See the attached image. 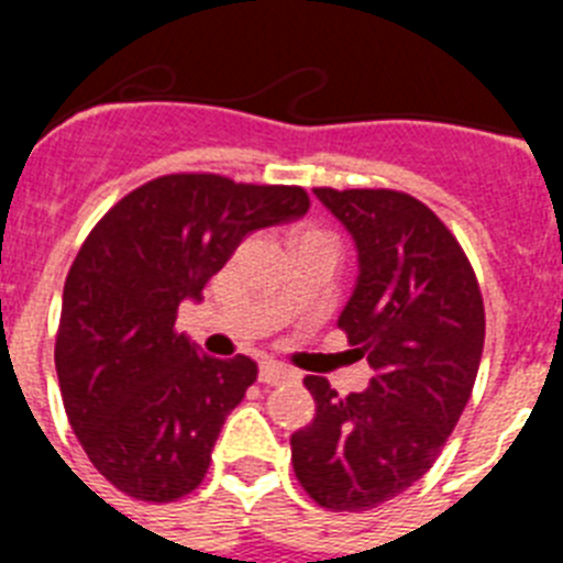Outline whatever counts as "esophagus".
Returning a JSON list of instances; mask_svg holds the SVG:
<instances>
[{"label": "esophagus", "instance_id": "esophagus-1", "mask_svg": "<svg viewBox=\"0 0 563 563\" xmlns=\"http://www.w3.org/2000/svg\"><path fill=\"white\" fill-rule=\"evenodd\" d=\"M298 372H292L290 366L285 363H276V361H265L258 366V380L267 383V386H276V383H287V380H296Z\"/></svg>", "mask_w": 563, "mask_h": 563}]
</instances>
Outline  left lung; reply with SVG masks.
<instances>
[{"label": "left lung", "instance_id": "1", "mask_svg": "<svg viewBox=\"0 0 563 563\" xmlns=\"http://www.w3.org/2000/svg\"><path fill=\"white\" fill-rule=\"evenodd\" d=\"M316 197L355 242V290L338 327L375 377L346 397L305 377L316 417L290 437L292 471L321 507L369 510L440 456L479 372L485 307L460 242L420 200L389 188Z\"/></svg>", "mask_w": 563, "mask_h": 563}]
</instances>
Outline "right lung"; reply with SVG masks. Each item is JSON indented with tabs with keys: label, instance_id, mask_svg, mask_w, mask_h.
Returning <instances> with one entry per match:
<instances>
[{
	"label": "right lung",
	"instance_id": "right-lung-1",
	"mask_svg": "<svg viewBox=\"0 0 563 563\" xmlns=\"http://www.w3.org/2000/svg\"><path fill=\"white\" fill-rule=\"evenodd\" d=\"M307 208L298 186L166 174L92 228L64 282L56 372L69 426L118 490L174 501L200 485L256 363L206 355L174 332L177 307L200 301L247 233Z\"/></svg>",
	"mask_w": 563,
	"mask_h": 563
}]
</instances>
